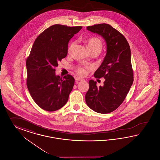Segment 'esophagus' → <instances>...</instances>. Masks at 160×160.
<instances>
[{
    "label": "esophagus",
    "instance_id": "esophagus-1",
    "mask_svg": "<svg viewBox=\"0 0 160 160\" xmlns=\"http://www.w3.org/2000/svg\"><path fill=\"white\" fill-rule=\"evenodd\" d=\"M76 81H83L84 80H83V78H80V77H76Z\"/></svg>",
    "mask_w": 160,
    "mask_h": 160
}]
</instances>
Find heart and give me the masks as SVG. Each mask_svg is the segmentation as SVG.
<instances>
[{"instance_id": "heart-1", "label": "heart", "mask_w": 160, "mask_h": 160, "mask_svg": "<svg viewBox=\"0 0 160 160\" xmlns=\"http://www.w3.org/2000/svg\"><path fill=\"white\" fill-rule=\"evenodd\" d=\"M86 42L87 43L88 48H89L90 50L92 51H98L100 52L102 49V42L101 40L98 38L96 37H92L90 38H88L86 40ZM76 45V43L74 42H72L69 45L68 48V52L71 53L72 51V49L74 48V46ZM76 71L77 73L80 76H86L88 73V68L86 66H78L76 68Z\"/></svg>"}]
</instances>
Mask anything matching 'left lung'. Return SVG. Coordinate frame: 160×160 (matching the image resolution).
Instances as JSON below:
<instances>
[{
    "mask_svg": "<svg viewBox=\"0 0 160 160\" xmlns=\"http://www.w3.org/2000/svg\"><path fill=\"white\" fill-rule=\"evenodd\" d=\"M91 32L101 35L107 43V53L94 77H103V86L89 80L85 99L90 108L101 114L114 111L122 104L133 82L131 52L125 37L108 24L87 27Z\"/></svg>",
    "mask_w": 160,
    "mask_h": 160,
    "instance_id": "obj_1",
    "label": "left lung"
}]
</instances>
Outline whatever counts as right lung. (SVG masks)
I'll list each match as a JSON object with an SVG mask.
<instances>
[{
	"instance_id": "add662e5",
	"label": "right lung",
	"mask_w": 160,
	"mask_h": 160,
	"mask_svg": "<svg viewBox=\"0 0 160 160\" xmlns=\"http://www.w3.org/2000/svg\"><path fill=\"white\" fill-rule=\"evenodd\" d=\"M82 28L55 24L42 32L34 42L26 60L27 86L34 102L41 108L55 111L68 99L74 78L55 75L59 61L66 57L69 40Z\"/></svg>"
}]
</instances>
